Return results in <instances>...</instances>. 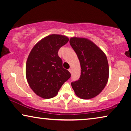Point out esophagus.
I'll return each mask as SVG.
<instances>
[{"instance_id":"esophagus-1","label":"esophagus","mask_w":131,"mask_h":131,"mask_svg":"<svg viewBox=\"0 0 131 131\" xmlns=\"http://www.w3.org/2000/svg\"><path fill=\"white\" fill-rule=\"evenodd\" d=\"M68 71H69V72H70V73H71V72H72V69H71V68H69V69H68Z\"/></svg>"}]
</instances>
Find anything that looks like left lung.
Returning a JSON list of instances; mask_svg holds the SVG:
<instances>
[{
    "label": "left lung",
    "instance_id": "obj_1",
    "mask_svg": "<svg viewBox=\"0 0 131 131\" xmlns=\"http://www.w3.org/2000/svg\"><path fill=\"white\" fill-rule=\"evenodd\" d=\"M70 43L80 60L81 71L80 79L71 83L72 89L82 99L95 97L108 82L109 67L106 56L87 38L72 37Z\"/></svg>",
    "mask_w": 131,
    "mask_h": 131
}]
</instances>
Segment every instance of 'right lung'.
<instances>
[{"label":"right lung","mask_w":131,"mask_h":131,"mask_svg":"<svg viewBox=\"0 0 131 131\" xmlns=\"http://www.w3.org/2000/svg\"><path fill=\"white\" fill-rule=\"evenodd\" d=\"M67 36L51 34L40 40L28 57L25 74L30 88L43 99L56 96L71 74L63 67L58 51L68 42Z\"/></svg>","instance_id":"obj_1"}]
</instances>
